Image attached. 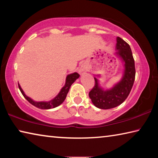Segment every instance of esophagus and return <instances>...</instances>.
<instances>
[{
  "label": "esophagus",
  "mask_w": 158,
  "mask_h": 158,
  "mask_svg": "<svg viewBox=\"0 0 158 158\" xmlns=\"http://www.w3.org/2000/svg\"><path fill=\"white\" fill-rule=\"evenodd\" d=\"M79 72L80 73V74H84L85 72V67L82 65L81 68H80Z\"/></svg>",
  "instance_id": "esophagus-1"
}]
</instances>
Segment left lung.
<instances>
[{"mask_svg": "<svg viewBox=\"0 0 158 158\" xmlns=\"http://www.w3.org/2000/svg\"><path fill=\"white\" fill-rule=\"evenodd\" d=\"M116 42L114 54L122 61L123 73L118 82L105 90L100 86L99 80L94 77L95 84L89 93V97L93 105L99 109H109L121 105L129 95L135 81V60L130 45L119 37H117Z\"/></svg>", "mask_w": 158, "mask_h": 158, "instance_id": "left-lung-1", "label": "left lung"}]
</instances>
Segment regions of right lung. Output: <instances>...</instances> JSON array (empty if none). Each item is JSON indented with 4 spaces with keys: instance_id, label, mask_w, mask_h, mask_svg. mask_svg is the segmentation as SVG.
<instances>
[{
    "instance_id": "right-lung-1",
    "label": "right lung",
    "mask_w": 158,
    "mask_h": 158,
    "mask_svg": "<svg viewBox=\"0 0 158 158\" xmlns=\"http://www.w3.org/2000/svg\"><path fill=\"white\" fill-rule=\"evenodd\" d=\"M79 77V74L77 73H74L72 74H68L66 77L65 79V83L64 86L60 89V92L58 93V94L54 98H53L52 100L49 101H35L33 99L31 98L30 97L26 95L25 94L24 91H23V89H21L20 84H19V90L21 93H22L26 100H27L29 102H30L31 105L35 106L37 108L41 109H53L55 107H57L59 105L62 104L64 100H65L67 97V95L69 92V88L72 85V84L76 81V80Z\"/></svg>"
}]
</instances>
